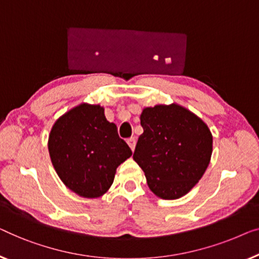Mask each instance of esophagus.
I'll return each instance as SVG.
<instances>
[{"instance_id":"esophagus-1","label":"esophagus","mask_w":259,"mask_h":259,"mask_svg":"<svg viewBox=\"0 0 259 259\" xmlns=\"http://www.w3.org/2000/svg\"><path fill=\"white\" fill-rule=\"evenodd\" d=\"M126 143H128V145L130 147L131 150H135V147H136V138L135 137H130L126 140Z\"/></svg>"}]
</instances>
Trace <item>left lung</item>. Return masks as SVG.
Returning a JSON list of instances; mask_svg holds the SVG:
<instances>
[{"instance_id": "obj_1", "label": "left lung", "mask_w": 259, "mask_h": 259, "mask_svg": "<svg viewBox=\"0 0 259 259\" xmlns=\"http://www.w3.org/2000/svg\"><path fill=\"white\" fill-rule=\"evenodd\" d=\"M143 134L134 159L156 196L177 199L187 195L205 172L212 154V135L198 116L176 103L144 108Z\"/></svg>"}]
</instances>
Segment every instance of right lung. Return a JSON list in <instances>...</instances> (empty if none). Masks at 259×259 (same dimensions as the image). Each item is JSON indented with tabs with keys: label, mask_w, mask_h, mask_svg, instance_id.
I'll return each mask as SVG.
<instances>
[{
	"label": "right lung",
	"mask_w": 259,
	"mask_h": 259,
	"mask_svg": "<svg viewBox=\"0 0 259 259\" xmlns=\"http://www.w3.org/2000/svg\"><path fill=\"white\" fill-rule=\"evenodd\" d=\"M49 155L65 187L81 197L97 198L114 182L116 169L133 152L119 138L104 108L81 103L62 115L48 140Z\"/></svg>",
	"instance_id": "add662e5"
}]
</instances>
